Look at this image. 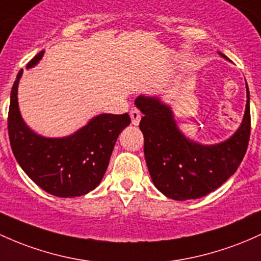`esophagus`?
Masks as SVG:
<instances>
[{
	"mask_svg": "<svg viewBox=\"0 0 261 261\" xmlns=\"http://www.w3.org/2000/svg\"><path fill=\"white\" fill-rule=\"evenodd\" d=\"M130 116H131V124L135 125V126L140 124V120H141V113H140L136 108L131 109Z\"/></svg>",
	"mask_w": 261,
	"mask_h": 261,
	"instance_id": "1",
	"label": "esophagus"
}]
</instances>
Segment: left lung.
Wrapping results in <instances>:
<instances>
[{
    "label": "left lung",
    "instance_id": "8db88e82",
    "mask_svg": "<svg viewBox=\"0 0 261 261\" xmlns=\"http://www.w3.org/2000/svg\"><path fill=\"white\" fill-rule=\"evenodd\" d=\"M218 54L229 61L224 54ZM136 108L144 114L140 130L145 137V160L154 187L168 198H202L233 176L247 152L250 136V94L236 133L218 144H200L185 135L171 105L159 95H140Z\"/></svg>",
    "mask_w": 261,
    "mask_h": 261
}]
</instances>
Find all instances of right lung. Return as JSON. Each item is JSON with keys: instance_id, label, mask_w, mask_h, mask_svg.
Listing matches in <instances>:
<instances>
[{"instance_id": "obj_1", "label": "right lung", "mask_w": 261, "mask_h": 261, "mask_svg": "<svg viewBox=\"0 0 261 261\" xmlns=\"http://www.w3.org/2000/svg\"><path fill=\"white\" fill-rule=\"evenodd\" d=\"M44 56L39 51L27 64L36 67ZM19 70L11 90L8 135L22 170L37 186L62 198H73L95 190L101 182L120 133L130 125L128 114H99L74 134L47 137L24 122L18 105Z\"/></svg>"}]
</instances>
